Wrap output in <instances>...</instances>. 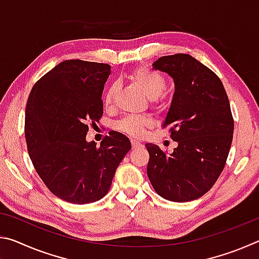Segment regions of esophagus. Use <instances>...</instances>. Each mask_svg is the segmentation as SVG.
Instances as JSON below:
<instances>
[{"label": "esophagus", "mask_w": 259, "mask_h": 259, "mask_svg": "<svg viewBox=\"0 0 259 259\" xmlns=\"http://www.w3.org/2000/svg\"><path fill=\"white\" fill-rule=\"evenodd\" d=\"M131 145H133V148H139L142 147V143H139L138 140H135V139H131Z\"/></svg>", "instance_id": "obj_1"}]
</instances>
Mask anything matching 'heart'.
<instances>
[{"mask_svg": "<svg viewBox=\"0 0 259 259\" xmlns=\"http://www.w3.org/2000/svg\"><path fill=\"white\" fill-rule=\"evenodd\" d=\"M129 78L148 99L162 100V97H163L162 93L165 89L166 82L165 78L160 73L153 71V69L146 66H142L134 69L129 74ZM117 89L119 88H117L116 83H112L105 90L103 103L106 109H111L114 106ZM150 124L151 122L146 117L130 115L123 117V119L117 122L115 128L126 135L140 136L144 134V131H145L147 126H150Z\"/></svg>", "mask_w": 259, "mask_h": 259, "instance_id": "b5f03b06", "label": "heart"}]
</instances>
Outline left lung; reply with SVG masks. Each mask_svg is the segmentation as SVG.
I'll use <instances>...</instances> for the list:
<instances>
[{
    "label": "left lung",
    "mask_w": 259,
    "mask_h": 259,
    "mask_svg": "<svg viewBox=\"0 0 259 259\" xmlns=\"http://www.w3.org/2000/svg\"><path fill=\"white\" fill-rule=\"evenodd\" d=\"M153 68L174 78L163 129L178 146L168 154L146 144L147 176L162 198L187 202L205 194L226 164L234 131L230 100L221 78L190 55L163 56Z\"/></svg>",
    "instance_id": "left-lung-1"
}]
</instances>
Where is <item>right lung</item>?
Listing matches in <instances>:
<instances>
[{
    "label": "right lung",
    "instance_id": "right-lung-1",
    "mask_svg": "<svg viewBox=\"0 0 259 259\" xmlns=\"http://www.w3.org/2000/svg\"><path fill=\"white\" fill-rule=\"evenodd\" d=\"M111 66L80 59L61 61L35 83L25 112L32 163L59 199L85 204L107 194L120 162L130 151L124 135L109 131L100 146L88 143L103 116V90Z\"/></svg>",
    "mask_w": 259,
    "mask_h": 259
}]
</instances>
